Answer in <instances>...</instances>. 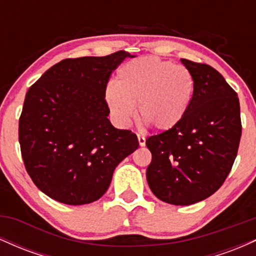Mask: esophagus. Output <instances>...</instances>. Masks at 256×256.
<instances>
[{
    "label": "esophagus",
    "mask_w": 256,
    "mask_h": 256,
    "mask_svg": "<svg viewBox=\"0 0 256 256\" xmlns=\"http://www.w3.org/2000/svg\"><path fill=\"white\" fill-rule=\"evenodd\" d=\"M137 138H138V143H140V146H146V137L144 136H142V134H138Z\"/></svg>",
    "instance_id": "1"
}]
</instances>
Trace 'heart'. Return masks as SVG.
Listing matches in <instances>:
<instances>
[{
  "label": "heart",
  "instance_id": "obj_1",
  "mask_svg": "<svg viewBox=\"0 0 256 256\" xmlns=\"http://www.w3.org/2000/svg\"><path fill=\"white\" fill-rule=\"evenodd\" d=\"M194 77L184 66L155 56L138 58L122 64L116 84L104 98L112 116L122 125L138 118L160 131H168L183 120L194 95Z\"/></svg>",
  "mask_w": 256,
  "mask_h": 256
}]
</instances>
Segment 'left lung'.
<instances>
[{"label": "left lung", "instance_id": "1", "mask_svg": "<svg viewBox=\"0 0 256 256\" xmlns=\"http://www.w3.org/2000/svg\"><path fill=\"white\" fill-rule=\"evenodd\" d=\"M194 77L189 110L168 131L150 136L146 180L155 196L176 206L210 198L222 186L237 156L242 134L237 92L206 64L182 58Z\"/></svg>", "mask_w": 256, "mask_h": 256}]
</instances>
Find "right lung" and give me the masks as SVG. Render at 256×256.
I'll list each match as a JSON object with an SVG mask.
<instances>
[{"mask_svg": "<svg viewBox=\"0 0 256 256\" xmlns=\"http://www.w3.org/2000/svg\"><path fill=\"white\" fill-rule=\"evenodd\" d=\"M126 56L119 50L64 58L26 92L19 119L22 156L34 185L55 201H98L120 161L138 148L134 132L118 130L107 118L108 80Z\"/></svg>", "mask_w": 256, "mask_h": 256, "instance_id": "1", "label": "right lung"}]
</instances>
